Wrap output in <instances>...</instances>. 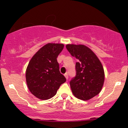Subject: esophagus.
Here are the masks:
<instances>
[{"label":"esophagus","mask_w":128,"mask_h":128,"mask_svg":"<svg viewBox=\"0 0 128 128\" xmlns=\"http://www.w3.org/2000/svg\"><path fill=\"white\" fill-rule=\"evenodd\" d=\"M64 76H65L66 80H68V74H64Z\"/></svg>","instance_id":"esophagus-1"}]
</instances>
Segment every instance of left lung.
Returning <instances> with one entry per match:
<instances>
[{
  "label": "left lung",
  "instance_id": "obj_1",
  "mask_svg": "<svg viewBox=\"0 0 128 128\" xmlns=\"http://www.w3.org/2000/svg\"><path fill=\"white\" fill-rule=\"evenodd\" d=\"M66 48L78 60L76 64V76L70 82L72 94L80 100H89L102 89L104 67L96 55L86 45L68 44Z\"/></svg>",
  "mask_w": 128,
  "mask_h": 128
}]
</instances>
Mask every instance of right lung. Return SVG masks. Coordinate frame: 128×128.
<instances>
[{
    "instance_id": "add662e5",
    "label": "right lung",
    "mask_w": 128,
    "mask_h": 128,
    "mask_svg": "<svg viewBox=\"0 0 128 128\" xmlns=\"http://www.w3.org/2000/svg\"><path fill=\"white\" fill-rule=\"evenodd\" d=\"M62 43H48L40 49L30 60L26 70L28 89L42 100L53 97L61 84L66 81L60 73L57 58L64 48Z\"/></svg>"
}]
</instances>
